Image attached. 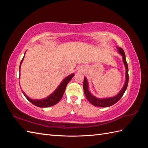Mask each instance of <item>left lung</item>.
<instances>
[{
	"instance_id": "left-lung-1",
	"label": "left lung",
	"mask_w": 148,
	"mask_h": 148,
	"mask_svg": "<svg viewBox=\"0 0 148 148\" xmlns=\"http://www.w3.org/2000/svg\"><path fill=\"white\" fill-rule=\"evenodd\" d=\"M117 48L118 49V53L122 56L123 62L125 69H126V71H125V72H126V73H125V82L124 85L123 86L121 90H120V92H119L116 96L100 99V98H97V97L93 95L91 93V92L89 90L88 82L86 77H84V82H83V90H84V95H85L88 100V101L93 106H95L97 107H101V108H106V107L111 106L113 104L116 103L119 99L121 98L122 96L123 95L125 90H127L128 83V65L126 61V58H125V54L124 51L123 50L122 48H119V47H117Z\"/></svg>"
}]
</instances>
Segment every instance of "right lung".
I'll return each mask as SVG.
<instances>
[{
    "mask_svg": "<svg viewBox=\"0 0 148 148\" xmlns=\"http://www.w3.org/2000/svg\"><path fill=\"white\" fill-rule=\"evenodd\" d=\"M24 56L23 59L21 60V62L20 63V69H19V71L20 72V67H21V63L23 60ZM74 76V74L72 73L69 75V76H68L67 77H66L65 79H63L61 83L59 84V86L57 87V88H56L54 92L51 94V95H49L48 97H47L46 98H45V99H40V100L32 99L29 98L28 96H27L26 94L25 93V92H23V91H22V93H23V95L26 97L27 99L29 100V101H30L31 103H33V104L35 105L36 106L39 107V108H48V107H51L52 106L56 104V103H57L60 100H61V99L62 98V96L65 92L66 86H67V84L69 83V81L71 80V79Z\"/></svg>",
    "mask_w": 148,
    "mask_h": 148,
    "instance_id": "add662e5",
    "label": "right lung"
}]
</instances>
